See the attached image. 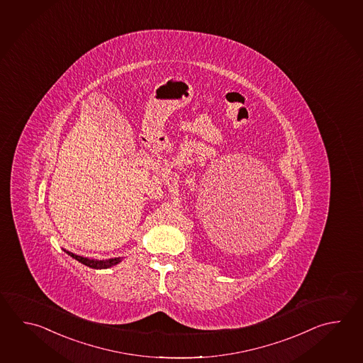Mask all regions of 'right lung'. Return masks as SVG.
<instances>
[{"label": "right lung", "mask_w": 363, "mask_h": 363, "mask_svg": "<svg viewBox=\"0 0 363 363\" xmlns=\"http://www.w3.org/2000/svg\"><path fill=\"white\" fill-rule=\"evenodd\" d=\"M71 257H74V259H77L79 262H82L86 267H93V269H107V267H113L120 262V259H104V261H98V259H90L86 257H82V256H77L72 252L66 251Z\"/></svg>", "instance_id": "obj_1"}]
</instances>
